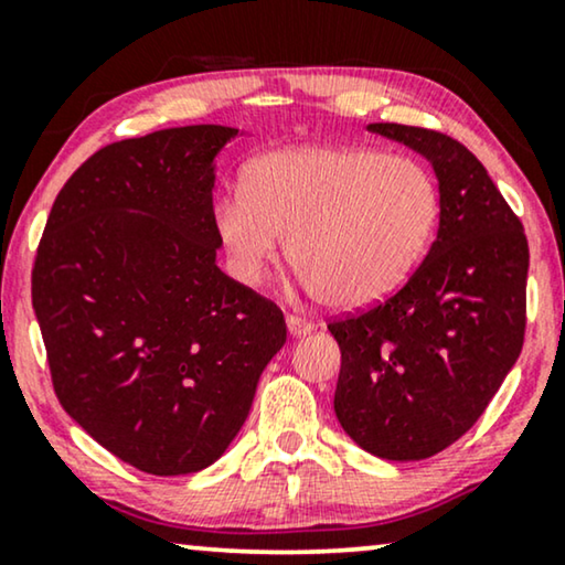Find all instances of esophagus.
<instances>
[{
	"instance_id": "obj_1",
	"label": "esophagus",
	"mask_w": 565,
	"mask_h": 565,
	"mask_svg": "<svg viewBox=\"0 0 565 565\" xmlns=\"http://www.w3.org/2000/svg\"><path fill=\"white\" fill-rule=\"evenodd\" d=\"M285 323H288L290 337H296V339L311 334V331H313V323H308L306 319H300V316H288V319H285Z\"/></svg>"
}]
</instances>
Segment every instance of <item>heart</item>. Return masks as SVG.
<instances>
[{
	"label": "heart",
	"instance_id": "obj_1",
	"mask_svg": "<svg viewBox=\"0 0 565 565\" xmlns=\"http://www.w3.org/2000/svg\"><path fill=\"white\" fill-rule=\"evenodd\" d=\"M439 218L429 169L360 146H290L259 157L244 192L213 205L236 280L254 285L280 254L334 311L388 298L427 252Z\"/></svg>",
	"mask_w": 565,
	"mask_h": 565
}]
</instances>
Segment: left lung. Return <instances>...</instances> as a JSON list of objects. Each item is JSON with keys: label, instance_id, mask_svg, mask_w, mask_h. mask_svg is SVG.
<instances>
[{"label": "left lung", "instance_id": "1", "mask_svg": "<svg viewBox=\"0 0 565 565\" xmlns=\"http://www.w3.org/2000/svg\"><path fill=\"white\" fill-rule=\"evenodd\" d=\"M367 130L429 161L439 228L404 288L329 323L342 350L334 414L375 458L424 460L473 427L520 358L527 236L460 141L398 122Z\"/></svg>", "mask_w": 565, "mask_h": 565}]
</instances>
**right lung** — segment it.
Instances as JSON below:
<instances>
[{
  "label": "right lung",
  "instance_id": "obj_1",
  "mask_svg": "<svg viewBox=\"0 0 565 565\" xmlns=\"http://www.w3.org/2000/svg\"><path fill=\"white\" fill-rule=\"evenodd\" d=\"M236 136L184 126L105 146L61 188L38 246L61 406L151 476L218 460L285 344L280 308L215 265V157Z\"/></svg>",
  "mask_w": 565,
  "mask_h": 565
}]
</instances>
